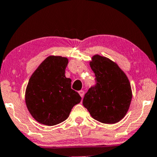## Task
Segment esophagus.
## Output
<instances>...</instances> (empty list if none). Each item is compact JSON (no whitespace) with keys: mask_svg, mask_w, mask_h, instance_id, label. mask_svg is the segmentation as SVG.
Segmentation results:
<instances>
[{"mask_svg":"<svg viewBox=\"0 0 157 157\" xmlns=\"http://www.w3.org/2000/svg\"><path fill=\"white\" fill-rule=\"evenodd\" d=\"M79 94L80 95V97H84V94H85V91H82V90H81V91H79Z\"/></svg>","mask_w":157,"mask_h":157,"instance_id":"esophagus-1","label":"esophagus"}]
</instances>
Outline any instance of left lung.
Wrapping results in <instances>:
<instances>
[{
    "label": "left lung",
    "mask_w": 157,
    "mask_h": 157,
    "mask_svg": "<svg viewBox=\"0 0 157 157\" xmlns=\"http://www.w3.org/2000/svg\"><path fill=\"white\" fill-rule=\"evenodd\" d=\"M90 66L96 84L85 94L83 106L97 121L116 123L125 117L130 106V82L117 65L107 57L94 55Z\"/></svg>",
    "instance_id": "obj_1"
}]
</instances>
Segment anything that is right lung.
Wrapping results in <instances>:
<instances>
[{"instance_id": "add662e5", "label": "right lung", "mask_w": 157, "mask_h": 157, "mask_svg": "<svg viewBox=\"0 0 157 157\" xmlns=\"http://www.w3.org/2000/svg\"><path fill=\"white\" fill-rule=\"evenodd\" d=\"M68 59L49 56L32 74L26 90V104L35 120L46 125H55L69 116L81 97L71 89V79L65 76Z\"/></svg>"}]
</instances>
